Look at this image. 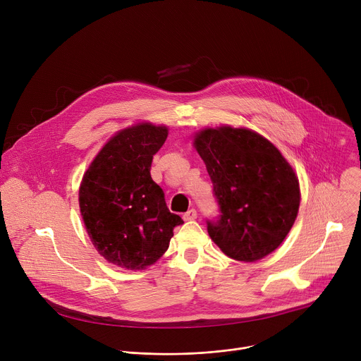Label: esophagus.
Instances as JSON below:
<instances>
[{
    "instance_id": "1",
    "label": "esophagus",
    "mask_w": 361,
    "mask_h": 361,
    "mask_svg": "<svg viewBox=\"0 0 361 361\" xmlns=\"http://www.w3.org/2000/svg\"><path fill=\"white\" fill-rule=\"evenodd\" d=\"M183 219L185 220V221H190V220H194V219H197V212L194 210V209H191V210H188L184 216H183Z\"/></svg>"
}]
</instances>
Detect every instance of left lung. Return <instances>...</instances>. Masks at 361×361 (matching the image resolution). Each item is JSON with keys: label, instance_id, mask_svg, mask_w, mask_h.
I'll return each mask as SVG.
<instances>
[{"label": "left lung", "instance_id": "obj_1", "mask_svg": "<svg viewBox=\"0 0 361 361\" xmlns=\"http://www.w3.org/2000/svg\"><path fill=\"white\" fill-rule=\"evenodd\" d=\"M195 149L207 167L220 214L207 220L212 240L238 262L260 260L291 230L298 180L281 152L245 128L204 130Z\"/></svg>", "mask_w": 361, "mask_h": 361}]
</instances>
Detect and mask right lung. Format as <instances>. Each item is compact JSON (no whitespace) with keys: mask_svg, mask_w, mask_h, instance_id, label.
Returning <instances> with one entry per match:
<instances>
[{"mask_svg":"<svg viewBox=\"0 0 361 361\" xmlns=\"http://www.w3.org/2000/svg\"><path fill=\"white\" fill-rule=\"evenodd\" d=\"M166 127L140 124L120 131L91 163L80 187L87 233L104 259L128 270L156 263L174 227L163 188L152 181V157L167 138Z\"/></svg>","mask_w":361,"mask_h":361,"instance_id":"add662e5","label":"right lung"}]
</instances>
